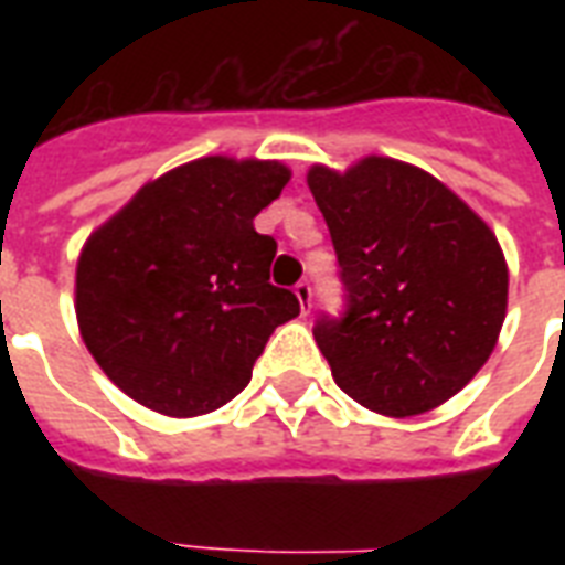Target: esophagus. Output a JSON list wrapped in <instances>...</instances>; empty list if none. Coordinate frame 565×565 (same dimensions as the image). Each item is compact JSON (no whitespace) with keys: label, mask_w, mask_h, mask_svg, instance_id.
<instances>
[{"label":"esophagus","mask_w":565,"mask_h":565,"mask_svg":"<svg viewBox=\"0 0 565 565\" xmlns=\"http://www.w3.org/2000/svg\"><path fill=\"white\" fill-rule=\"evenodd\" d=\"M310 296H313V292H310V284L308 281L296 284V299H299L301 313H305V317H308V313H310Z\"/></svg>","instance_id":"34e87169"}]
</instances>
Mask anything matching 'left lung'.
<instances>
[{
    "instance_id": "1",
    "label": "left lung",
    "mask_w": 565,
    "mask_h": 565,
    "mask_svg": "<svg viewBox=\"0 0 565 565\" xmlns=\"http://www.w3.org/2000/svg\"><path fill=\"white\" fill-rule=\"evenodd\" d=\"M308 188L349 292L345 317L313 328L337 386L390 419L446 404L490 361L508 317L492 228L430 172L384 154L343 172L313 163Z\"/></svg>"
}]
</instances>
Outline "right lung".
<instances>
[{
	"mask_svg": "<svg viewBox=\"0 0 565 565\" xmlns=\"http://www.w3.org/2000/svg\"><path fill=\"white\" fill-rule=\"evenodd\" d=\"M281 161L211 154L146 181L82 246L78 331L114 384L190 419L228 404L299 299L269 284L275 243L255 216L281 195Z\"/></svg>",
	"mask_w": 565,
	"mask_h": 565,
	"instance_id": "add662e5",
	"label": "right lung"
}]
</instances>
